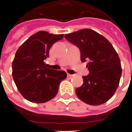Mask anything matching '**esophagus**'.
<instances>
[{
  "mask_svg": "<svg viewBox=\"0 0 132 132\" xmlns=\"http://www.w3.org/2000/svg\"><path fill=\"white\" fill-rule=\"evenodd\" d=\"M67 76H68V77H73V75H71V74H69V73H68V74H67Z\"/></svg>",
  "mask_w": 132,
  "mask_h": 132,
  "instance_id": "obj_1",
  "label": "esophagus"
}]
</instances>
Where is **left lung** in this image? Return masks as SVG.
Listing matches in <instances>:
<instances>
[{"mask_svg":"<svg viewBox=\"0 0 132 132\" xmlns=\"http://www.w3.org/2000/svg\"><path fill=\"white\" fill-rule=\"evenodd\" d=\"M64 37L80 51L82 62L89 61V74L83 76L82 85L75 89L79 99L89 105L104 104L114 95L122 73L121 61L112 44L91 29L66 34Z\"/></svg>","mask_w":132,"mask_h":132,"instance_id":"left-lung-1","label":"left lung"}]
</instances>
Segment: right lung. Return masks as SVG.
Returning a JSON list of instances; mask_svg holds the SVG:
<instances>
[{
    "label": "right lung",
    "instance_id": "1",
    "mask_svg": "<svg viewBox=\"0 0 132 132\" xmlns=\"http://www.w3.org/2000/svg\"><path fill=\"white\" fill-rule=\"evenodd\" d=\"M63 34L40 31L28 38L19 48L12 62V75L20 94L29 101L43 103L54 98L60 82L67 77L65 71L46 66L50 49L61 40Z\"/></svg>",
    "mask_w": 132,
    "mask_h": 132
}]
</instances>
